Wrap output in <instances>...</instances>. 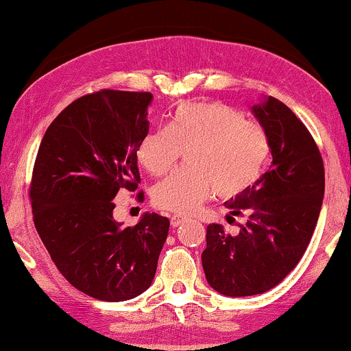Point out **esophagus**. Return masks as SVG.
I'll use <instances>...</instances> for the list:
<instances>
[{
	"label": "esophagus",
	"mask_w": 351,
	"mask_h": 351,
	"mask_svg": "<svg viewBox=\"0 0 351 351\" xmlns=\"http://www.w3.org/2000/svg\"><path fill=\"white\" fill-rule=\"evenodd\" d=\"M186 220V217H184V215H172L171 217V225L172 227H179V225H182Z\"/></svg>",
	"instance_id": "34e87169"
}]
</instances>
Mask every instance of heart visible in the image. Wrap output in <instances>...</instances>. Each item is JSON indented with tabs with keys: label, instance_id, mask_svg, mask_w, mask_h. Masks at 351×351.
I'll list each match as a JSON object with an SVG mask.
<instances>
[{
	"label": "heart",
	"instance_id": "1",
	"mask_svg": "<svg viewBox=\"0 0 351 351\" xmlns=\"http://www.w3.org/2000/svg\"><path fill=\"white\" fill-rule=\"evenodd\" d=\"M186 152L185 169L152 190L156 208L190 214L214 193L232 199L261 179L270 158L265 129L220 102H185L174 110L169 126L145 134L138 162L152 176H165Z\"/></svg>",
	"mask_w": 351,
	"mask_h": 351
}]
</instances>
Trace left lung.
<instances>
[{
    "instance_id": "8db88e82",
    "label": "left lung",
    "mask_w": 351,
    "mask_h": 351,
    "mask_svg": "<svg viewBox=\"0 0 351 351\" xmlns=\"http://www.w3.org/2000/svg\"><path fill=\"white\" fill-rule=\"evenodd\" d=\"M252 112L270 138L273 161L247 191L225 203L246 217L239 233L209 223L201 254L209 286L223 295L270 291L294 270L308 247L324 196V165L304 123L281 100L268 97Z\"/></svg>"
}]
</instances>
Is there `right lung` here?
Returning a JSON list of instances; mask_svg holds the SVG:
<instances>
[{"mask_svg": "<svg viewBox=\"0 0 351 351\" xmlns=\"http://www.w3.org/2000/svg\"><path fill=\"white\" fill-rule=\"evenodd\" d=\"M152 99L114 89L76 99L47 128L33 166L36 232L65 280L99 300L147 291L169 232V219L156 213L126 228L113 220L114 196L141 184L137 150Z\"/></svg>", "mask_w": 351, "mask_h": 351, "instance_id": "add662e5", "label": "right lung"}]
</instances>
